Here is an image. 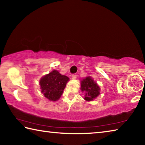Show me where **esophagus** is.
Here are the masks:
<instances>
[{"instance_id": "obj_1", "label": "esophagus", "mask_w": 145, "mask_h": 145, "mask_svg": "<svg viewBox=\"0 0 145 145\" xmlns=\"http://www.w3.org/2000/svg\"><path fill=\"white\" fill-rule=\"evenodd\" d=\"M76 77H77V75H76L75 74H72V79H75Z\"/></svg>"}]
</instances>
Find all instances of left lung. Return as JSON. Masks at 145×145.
<instances>
[{
	"label": "left lung",
	"instance_id": "obj_1",
	"mask_svg": "<svg viewBox=\"0 0 145 145\" xmlns=\"http://www.w3.org/2000/svg\"><path fill=\"white\" fill-rule=\"evenodd\" d=\"M80 89L86 92L84 100L86 101H92L100 95V88L96 82L91 77H86L81 80Z\"/></svg>",
	"mask_w": 145,
	"mask_h": 145
}]
</instances>
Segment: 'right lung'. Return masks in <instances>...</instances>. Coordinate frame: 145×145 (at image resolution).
Wrapping results in <instances>:
<instances>
[{
	"instance_id": "obj_1",
	"label": "right lung",
	"mask_w": 145,
	"mask_h": 145,
	"mask_svg": "<svg viewBox=\"0 0 145 145\" xmlns=\"http://www.w3.org/2000/svg\"><path fill=\"white\" fill-rule=\"evenodd\" d=\"M69 80L67 76L61 75L57 70H53L40 79L41 92L50 101H57L62 95Z\"/></svg>"
}]
</instances>
